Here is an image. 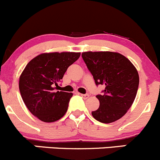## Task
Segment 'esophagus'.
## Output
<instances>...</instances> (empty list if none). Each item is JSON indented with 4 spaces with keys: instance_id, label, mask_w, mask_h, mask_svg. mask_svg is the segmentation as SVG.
<instances>
[{
    "instance_id": "34e87169",
    "label": "esophagus",
    "mask_w": 160,
    "mask_h": 160,
    "mask_svg": "<svg viewBox=\"0 0 160 160\" xmlns=\"http://www.w3.org/2000/svg\"><path fill=\"white\" fill-rule=\"evenodd\" d=\"M80 96H81L82 98H84V99H87V98H89V94H80Z\"/></svg>"
}]
</instances>
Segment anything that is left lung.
Here are the masks:
<instances>
[{"mask_svg":"<svg viewBox=\"0 0 160 160\" xmlns=\"http://www.w3.org/2000/svg\"><path fill=\"white\" fill-rule=\"evenodd\" d=\"M82 58L94 77L96 85L105 87L102 94L96 96L99 108L91 112L93 117L110 123L123 117L135 99L139 85L137 69L128 58L112 52H87Z\"/></svg>","mask_w":160,"mask_h":160,"instance_id":"obj_1","label":"left lung"}]
</instances>
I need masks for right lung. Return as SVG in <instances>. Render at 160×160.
Instances as JSON below:
<instances>
[{
  "instance_id": "obj_1",
  "label": "right lung",
  "mask_w": 160,
  "mask_h": 160,
  "mask_svg": "<svg viewBox=\"0 0 160 160\" xmlns=\"http://www.w3.org/2000/svg\"><path fill=\"white\" fill-rule=\"evenodd\" d=\"M80 56V52L43 53L25 67L19 77L20 94L29 112L41 121H57L67 112L72 93L55 89Z\"/></svg>"
}]
</instances>
